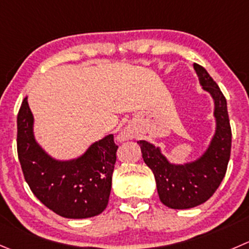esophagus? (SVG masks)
<instances>
[{
  "label": "esophagus",
  "mask_w": 249,
  "mask_h": 249,
  "mask_svg": "<svg viewBox=\"0 0 249 249\" xmlns=\"http://www.w3.org/2000/svg\"><path fill=\"white\" fill-rule=\"evenodd\" d=\"M131 134L130 132H127L126 130H124V131H122V134L119 135V140L120 141H127V140L131 139Z\"/></svg>",
  "instance_id": "esophagus-1"
}]
</instances>
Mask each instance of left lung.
<instances>
[{
	"label": "left lung",
	"mask_w": 249,
	"mask_h": 249,
	"mask_svg": "<svg viewBox=\"0 0 249 249\" xmlns=\"http://www.w3.org/2000/svg\"><path fill=\"white\" fill-rule=\"evenodd\" d=\"M199 83L215 102L216 132L201 159L186 165H173L160 151L146 141H139L142 158L153 171L159 199L173 209H189L208 201L218 190L228 170L231 153V132L226 98L206 69L195 63Z\"/></svg>",
	"instance_id": "obj_1"
}]
</instances>
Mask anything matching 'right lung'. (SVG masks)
Listing matches in <instances>:
<instances>
[{
  "instance_id": "obj_1",
  "label": "right lung",
  "mask_w": 249,
  "mask_h": 249,
  "mask_svg": "<svg viewBox=\"0 0 249 249\" xmlns=\"http://www.w3.org/2000/svg\"><path fill=\"white\" fill-rule=\"evenodd\" d=\"M17 127V151L24 178L41 203L69 219L91 218L105 211L117 160L113 135L93 143L76 160L57 161L35 142L26 98L19 109Z\"/></svg>"
}]
</instances>
